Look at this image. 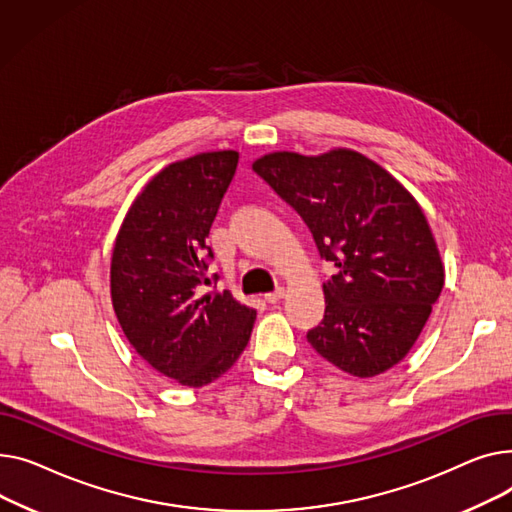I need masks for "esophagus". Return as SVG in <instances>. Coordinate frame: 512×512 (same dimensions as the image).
I'll return each mask as SVG.
<instances>
[{"label":"esophagus","instance_id":"34e87169","mask_svg":"<svg viewBox=\"0 0 512 512\" xmlns=\"http://www.w3.org/2000/svg\"><path fill=\"white\" fill-rule=\"evenodd\" d=\"M285 297V287H279V289H275L273 293H266L264 295V299L268 304H277V302H281V299Z\"/></svg>","mask_w":512,"mask_h":512}]
</instances>
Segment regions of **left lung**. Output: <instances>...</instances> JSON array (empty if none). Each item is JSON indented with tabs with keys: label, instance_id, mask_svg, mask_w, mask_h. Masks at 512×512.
<instances>
[{
	"label": "left lung",
	"instance_id": "left-lung-1",
	"mask_svg": "<svg viewBox=\"0 0 512 512\" xmlns=\"http://www.w3.org/2000/svg\"><path fill=\"white\" fill-rule=\"evenodd\" d=\"M252 169L304 219L337 266L308 343L339 370L370 378L397 366L426 326L444 266L415 198L349 148L320 157L270 153Z\"/></svg>",
	"mask_w": 512,
	"mask_h": 512
}]
</instances>
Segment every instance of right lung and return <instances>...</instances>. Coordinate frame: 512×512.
Returning a JSON list of instances; mask_svg holds the SVG:
<instances>
[{
    "instance_id": "1",
    "label": "right lung",
    "mask_w": 512,
    "mask_h": 512,
    "mask_svg": "<svg viewBox=\"0 0 512 512\" xmlns=\"http://www.w3.org/2000/svg\"><path fill=\"white\" fill-rule=\"evenodd\" d=\"M235 150L200 153L157 173L130 206L111 258V302L138 355L163 376L204 386L246 349L256 310L204 293L206 237L237 169Z\"/></svg>"
}]
</instances>
